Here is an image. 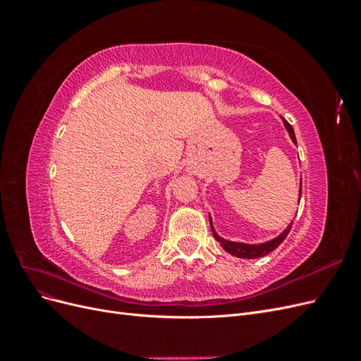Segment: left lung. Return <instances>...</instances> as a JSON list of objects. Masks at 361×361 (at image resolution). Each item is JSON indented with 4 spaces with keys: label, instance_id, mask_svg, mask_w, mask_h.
Here are the masks:
<instances>
[{
    "label": "left lung",
    "instance_id": "left-lung-1",
    "mask_svg": "<svg viewBox=\"0 0 361 361\" xmlns=\"http://www.w3.org/2000/svg\"><path fill=\"white\" fill-rule=\"evenodd\" d=\"M281 120H283V125H285V128H286V130H288V134H289V137H290V140H292V143L297 145V138H295V133H293L292 126H290L283 117H281ZM300 199H301V185H300V197H298V203H300ZM209 223H211V228H212L214 238L216 239L218 243H220V245L227 251L228 255L236 256V257H241V259H257V257H264V256L269 255L271 251H274L283 241H285L288 233L290 232V227H292V223H293V221H290V224H289V226L285 228V231H283L279 236H276L274 239H269V241H267V243H260V244H244V243L228 241V239L221 238L220 235H218V233L215 232L211 215H209Z\"/></svg>",
    "mask_w": 361,
    "mask_h": 361
}]
</instances>
